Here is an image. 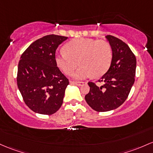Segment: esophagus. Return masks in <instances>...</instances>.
Segmentation results:
<instances>
[{
  "label": "esophagus",
  "mask_w": 153,
  "mask_h": 153,
  "mask_svg": "<svg viewBox=\"0 0 153 153\" xmlns=\"http://www.w3.org/2000/svg\"><path fill=\"white\" fill-rule=\"evenodd\" d=\"M70 83L71 84H73V85H79V86H80V85H84V82H74V81H71L70 82Z\"/></svg>",
  "instance_id": "1"
}]
</instances>
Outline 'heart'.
<instances>
[{
  "label": "heart",
  "instance_id": "b5f03b06",
  "mask_svg": "<svg viewBox=\"0 0 153 153\" xmlns=\"http://www.w3.org/2000/svg\"><path fill=\"white\" fill-rule=\"evenodd\" d=\"M64 50L65 52L55 56L56 65L66 75H70L79 62L81 66L73 75L76 80L85 79L94 75H103L112 62L111 46L105 41L77 38L68 42Z\"/></svg>",
  "mask_w": 153,
  "mask_h": 153
}]
</instances>
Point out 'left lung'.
<instances>
[{
  "label": "left lung",
  "instance_id": "8db88e82",
  "mask_svg": "<svg viewBox=\"0 0 153 153\" xmlns=\"http://www.w3.org/2000/svg\"><path fill=\"white\" fill-rule=\"evenodd\" d=\"M111 46L112 59L108 70L99 81L88 83L89 93L85 95L87 104L97 112H107L120 107L129 94L134 83L137 59L128 45L112 36H105Z\"/></svg>",
  "mask_w": 153,
  "mask_h": 153
}]
</instances>
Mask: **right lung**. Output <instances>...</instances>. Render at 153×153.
I'll return each mask as SVG.
<instances>
[{
    "instance_id": "add662e5",
    "label": "right lung",
    "mask_w": 153,
    "mask_h": 153,
    "mask_svg": "<svg viewBox=\"0 0 153 153\" xmlns=\"http://www.w3.org/2000/svg\"><path fill=\"white\" fill-rule=\"evenodd\" d=\"M68 37L49 35L33 42L20 57L17 85L23 100L36 113L52 115L63 103L68 79L57 68L55 53Z\"/></svg>"
}]
</instances>
